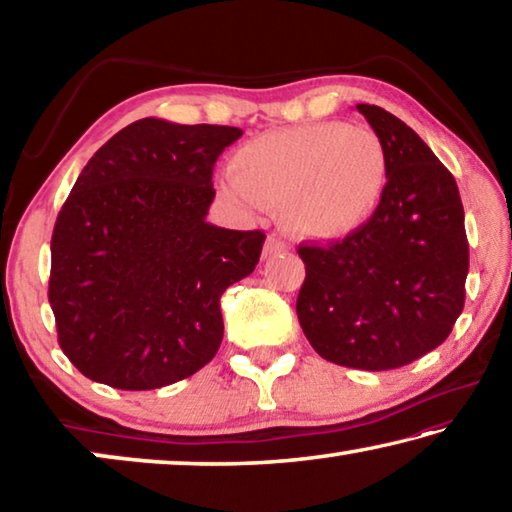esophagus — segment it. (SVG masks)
I'll use <instances>...</instances> for the list:
<instances>
[{"label": "esophagus", "instance_id": "obj_1", "mask_svg": "<svg viewBox=\"0 0 512 512\" xmlns=\"http://www.w3.org/2000/svg\"><path fill=\"white\" fill-rule=\"evenodd\" d=\"M284 250H287V244H284L280 237L271 235V237L266 239V244H264V257H273L277 253H284Z\"/></svg>", "mask_w": 512, "mask_h": 512}]
</instances>
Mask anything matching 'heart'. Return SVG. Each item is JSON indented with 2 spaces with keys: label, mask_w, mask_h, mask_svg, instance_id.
<instances>
[{
  "label": "heart",
  "mask_w": 512,
  "mask_h": 512,
  "mask_svg": "<svg viewBox=\"0 0 512 512\" xmlns=\"http://www.w3.org/2000/svg\"><path fill=\"white\" fill-rule=\"evenodd\" d=\"M388 153L366 126L314 121L241 144L221 192L239 210L280 207L282 225L309 241H339L377 214Z\"/></svg>",
  "instance_id": "1"
}]
</instances>
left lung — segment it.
I'll use <instances>...</instances> for the list:
<instances>
[{
    "label": "left lung",
    "instance_id": "left-lung-1",
    "mask_svg": "<svg viewBox=\"0 0 512 512\" xmlns=\"http://www.w3.org/2000/svg\"><path fill=\"white\" fill-rule=\"evenodd\" d=\"M388 153L377 214L354 235L300 246L296 311L320 357L359 370L406 366L443 343L465 302L470 248L456 180L420 135L359 103Z\"/></svg>",
    "mask_w": 512,
    "mask_h": 512
}]
</instances>
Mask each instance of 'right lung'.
I'll return each instance as SVG.
<instances>
[{
    "label": "right lung",
    "instance_id": "right-lung-1",
    "mask_svg": "<svg viewBox=\"0 0 512 512\" xmlns=\"http://www.w3.org/2000/svg\"><path fill=\"white\" fill-rule=\"evenodd\" d=\"M239 137L146 117L83 167L51 237L49 302L85 377L153 391L214 359L223 291L255 271L266 239L205 221L214 162Z\"/></svg>",
    "mask_w": 512,
    "mask_h": 512
}]
</instances>
